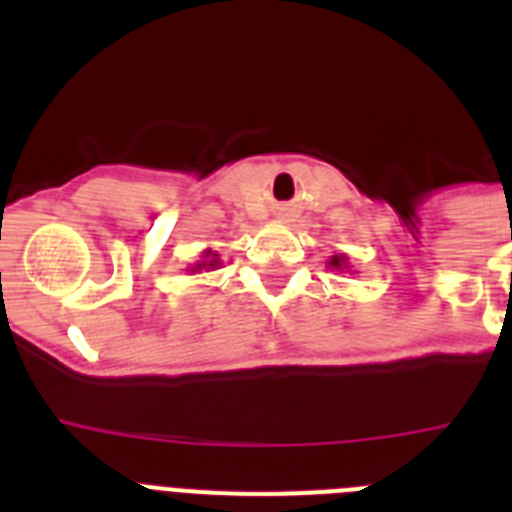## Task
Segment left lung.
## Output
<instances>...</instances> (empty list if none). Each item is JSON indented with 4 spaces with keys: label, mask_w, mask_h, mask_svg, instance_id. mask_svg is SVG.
<instances>
[{
    "label": "left lung",
    "mask_w": 512,
    "mask_h": 512,
    "mask_svg": "<svg viewBox=\"0 0 512 512\" xmlns=\"http://www.w3.org/2000/svg\"><path fill=\"white\" fill-rule=\"evenodd\" d=\"M328 266L336 271H348V259L343 253H336V256H330L328 259Z\"/></svg>",
    "instance_id": "8db88e82"
}]
</instances>
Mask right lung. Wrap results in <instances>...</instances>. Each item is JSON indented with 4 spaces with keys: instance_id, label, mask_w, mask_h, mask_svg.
Instances as JSON below:
<instances>
[{
    "instance_id": "add662e5",
    "label": "right lung",
    "mask_w": 512,
    "mask_h": 512,
    "mask_svg": "<svg viewBox=\"0 0 512 512\" xmlns=\"http://www.w3.org/2000/svg\"><path fill=\"white\" fill-rule=\"evenodd\" d=\"M220 266V259H217V253L212 251V248H207V251H202V261H197V264L192 266V274H197V271H210V269H217Z\"/></svg>"
}]
</instances>
